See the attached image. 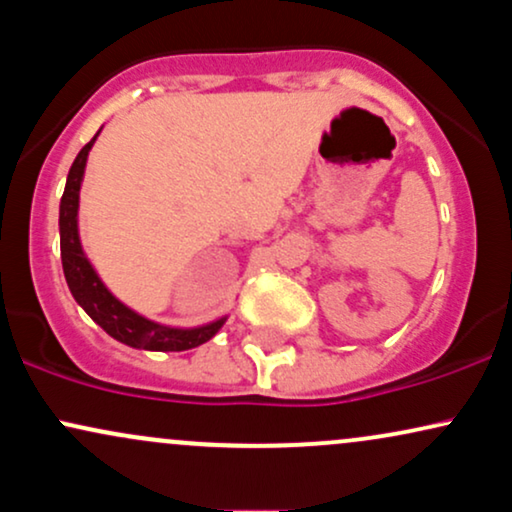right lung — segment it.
<instances>
[{"label":"right lung","instance_id":"add662e5","mask_svg":"<svg viewBox=\"0 0 512 512\" xmlns=\"http://www.w3.org/2000/svg\"><path fill=\"white\" fill-rule=\"evenodd\" d=\"M101 134V129H98ZM96 137L88 142L79 156L74 158L72 168H69L67 185H64V195L60 202V250H62V269L64 279H67L69 291H72L74 301L86 310V315L103 327L110 337L117 342L132 346V349L146 351H187L195 346L209 342L216 332L221 330L223 322L228 320L226 315L219 320L207 322L199 327H168L161 322L149 320V317L134 313L127 308L120 298H115L103 284L93 264L88 262L84 248H81L79 238V190L81 180H84V170L88 161V151H91Z\"/></svg>","mask_w":512,"mask_h":512}]
</instances>
